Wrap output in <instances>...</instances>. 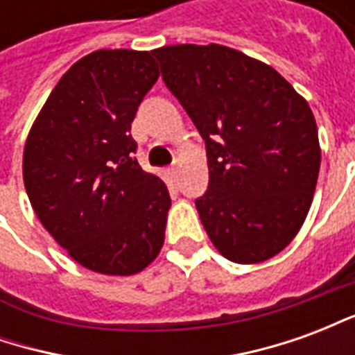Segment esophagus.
<instances>
[{"mask_svg": "<svg viewBox=\"0 0 355 355\" xmlns=\"http://www.w3.org/2000/svg\"><path fill=\"white\" fill-rule=\"evenodd\" d=\"M171 171H173V173H175V171H177V163H175V165H173V167H171Z\"/></svg>", "mask_w": 355, "mask_h": 355, "instance_id": "1", "label": "esophagus"}]
</instances>
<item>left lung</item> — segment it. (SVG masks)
<instances>
[{
    "instance_id": "left-lung-1",
    "label": "left lung",
    "mask_w": 355,
    "mask_h": 355,
    "mask_svg": "<svg viewBox=\"0 0 355 355\" xmlns=\"http://www.w3.org/2000/svg\"><path fill=\"white\" fill-rule=\"evenodd\" d=\"M152 53L205 140L209 188L196 207L213 245L238 264L272 259L298 234L318 182L308 102L272 66L224 45Z\"/></svg>"
}]
</instances>
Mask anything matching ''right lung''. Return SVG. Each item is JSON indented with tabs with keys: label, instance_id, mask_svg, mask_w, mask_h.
Masks as SVG:
<instances>
[{
	"label": "right lung",
	"instance_id": "right-lung-1",
	"mask_svg": "<svg viewBox=\"0 0 355 355\" xmlns=\"http://www.w3.org/2000/svg\"><path fill=\"white\" fill-rule=\"evenodd\" d=\"M157 78L148 51H94L60 78L28 132L22 177L35 215L98 274H139L163 247L169 190L142 171L131 137Z\"/></svg>",
	"mask_w": 355,
	"mask_h": 355
}]
</instances>
